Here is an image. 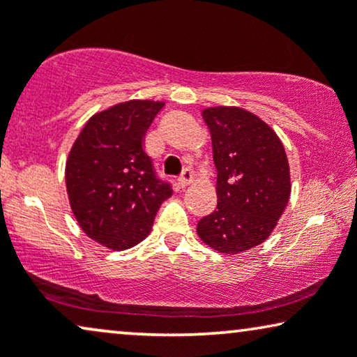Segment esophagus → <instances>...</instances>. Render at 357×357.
<instances>
[{
	"mask_svg": "<svg viewBox=\"0 0 357 357\" xmlns=\"http://www.w3.org/2000/svg\"><path fill=\"white\" fill-rule=\"evenodd\" d=\"M192 182H193V172L190 169H183V172L180 174L178 177L180 187H187V185H190Z\"/></svg>",
	"mask_w": 357,
	"mask_h": 357,
	"instance_id": "34e87169",
	"label": "esophagus"
}]
</instances>
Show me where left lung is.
<instances>
[{
  "label": "left lung",
  "mask_w": 357,
  "mask_h": 357,
  "mask_svg": "<svg viewBox=\"0 0 357 357\" xmlns=\"http://www.w3.org/2000/svg\"><path fill=\"white\" fill-rule=\"evenodd\" d=\"M202 115L213 141L218 206L197 232L214 250L236 255L270 237L289 202V164L278 135L252 112L209 107Z\"/></svg>",
  "instance_id": "left-lung-1"
}]
</instances>
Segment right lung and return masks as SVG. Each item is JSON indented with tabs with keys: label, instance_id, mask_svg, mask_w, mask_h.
Wrapping results in <instances>:
<instances>
[{
	"label": "right lung",
	"instance_id": "obj_1",
	"mask_svg": "<svg viewBox=\"0 0 357 357\" xmlns=\"http://www.w3.org/2000/svg\"><path fill=\"white\" fill-rule=\"evenodd\" d=\"M165 104L128 100L91 116L66 160V190L82 231L112 250L148 237L172 187L144 151L146 131Z\"/></svg>",
	"mask_w": 357,
	"mask_h": 357
}]
</instances>
